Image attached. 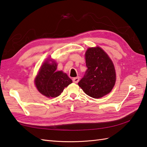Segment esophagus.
Segmentation results:
<instances>
[{"label": "esophagus", "instance_id": "1", "mask_svg": "<svg viewBox=\"0 0 147 147\" xmlns=\"http://www.w3.org/2000/svg\"><path fill=\"white\" fill-rule=\"evenodd\" d=\"M79 80H80V77L79 76L73 78V82L74 83H77L78 82Z\"/></svg>", "mask_w": 147, "mask_h": 147}]
</instances>
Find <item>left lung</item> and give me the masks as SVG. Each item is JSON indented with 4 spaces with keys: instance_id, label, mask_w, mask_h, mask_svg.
<instances>
[{
    "instance_id": "left-lung-1",
    "label": "left lung",
    "mask_w": 147,
    "mask_h": 147,
    "mask_svg": "<svg viewBox=\"0 0 147 147\" xmlns=\"http://www.w3.org/2000/svg\"><path fill=\"white\" fill-rule=\"evenodd\" d=\"M87 70L78 85L86 95L101 98L110 93L115 83V71L112 61L100 47H91L85 54Z\"/></svg>"
}]
</instances>
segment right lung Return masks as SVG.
I'll return each instance as SVG.
<instances>
[{
  "instance_id": "obj_1",
  "label": "right lung",
  "mask_w": 147,
  "mask_h": 147,
  "mask_svg": "<svg viewBox=\"0 0 147 147\" xmlns=\"http://www.w3.org/2000/svg\"><path fill=\"white\" fill-rule=\"evenodd\" d=\"M50 60L42 64L35 78V85L40 93L47 97H57L72 80L62 71H57V64Z\"/></svg>"
}]
</instances>
